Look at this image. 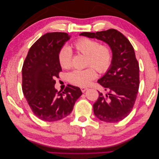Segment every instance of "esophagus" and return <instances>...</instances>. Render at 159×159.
I'll use <instances>...</instances> for the list:
<instances>
[{"mask_svg": "<svg viewBox=\"0 0 159 159\" xmlns=\"http://www.w3.org/2000/svg\"><path fill=\"white\" fill-rule=\"evenodd\" d=\"M88 88H85V87H82V88H81V91H82V92H85V91L87 90Z\"/></svg>", "mask_w": 159, "mask_h": 159, "instance_id": "1", "label": "esophagus"}]
</instances>
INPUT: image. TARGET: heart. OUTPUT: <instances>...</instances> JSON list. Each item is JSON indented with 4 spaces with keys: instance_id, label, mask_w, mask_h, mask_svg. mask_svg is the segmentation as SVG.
I'll list each match as a JSON object with an SVG mask.
<instances>
[{
    "instance_id": "obj_1",
    "label": "heart",
    "mask_w": 159,
    "mask_h": 159,
    "mask_svg": "<svg viewBox=\"0 0 159 159\" xmlns=\"http://www.w3.org/2000/svg\"><path fill=\"white\" fill-rule=\"evenodd\" d=\"M72 48L80 54L86 56L85 64L89 66L83 70H74L69 74V80L74 85L85 87L96 78L97 72L104 73L111 65L113 54L110 46L99 44L93 39L81 38L75 40ZM72 52L68 46H64L58 53V62L63 69H70L71 66Z\"/></svg>"
}]
</instances>
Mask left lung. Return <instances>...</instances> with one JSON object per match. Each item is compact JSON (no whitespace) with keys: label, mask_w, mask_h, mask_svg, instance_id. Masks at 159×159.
I'll return each mask as SVG.
<instances>
[{"label":"left lung","mask_w":159,"mask_h":159,"mask_svg":"<svg viewBox=\"0 0 159 159\" xmlns=\"http://www.w3.org/2000/svg\"><path fill=\"white\" fill-rule=\"evenodd\" d=\"M80 35L102 40L111 48V65L98 81L108 93L103 95L98 91L93 112L101 121H121L132 111L139 88V66L133 47L123 34L115 29L82 32Z\"/></svg>","instance_id":"obj_1"}]
</instances>
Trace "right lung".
<instances>
[{"instance_id": "obj_1", "label": "right lung", "mask_w": 159, "mask_h": 159, "mask_svg": "<svg viewBox=\"0 0 159 159\" xmlns=\"http://www.w3.org/2000/svg\"><path fill=\"white\" fill-rule=\"evenodd\" d=\"M70 36L65 32H49L41 36L30 47L24 61L22 89L36 116L44 121L63 119L72 111L82 94L78 87L68 85L63 92L54 85L61 68L58 53Z\"/></svg>"}]
</instances>
